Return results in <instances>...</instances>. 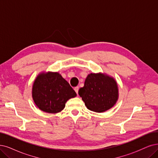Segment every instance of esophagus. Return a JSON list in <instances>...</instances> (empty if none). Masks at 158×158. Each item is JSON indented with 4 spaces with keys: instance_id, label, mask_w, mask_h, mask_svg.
Segmentation results:
<instances>
[{
    "instance_id": "obj_1",
    "label": "esophagus",
    "mask_w": 158,
    "mask_h": 158,
    "mask_svg": "<svg viewBox=\"0 0 158 158\" xmlns=\"http://www.w3.org/2000/svg\"><path fill=\"white\" fill-rule=\"evenodd\" d=\"M79 86H76V87H75L74 88V90L75 91V92L77 93V94H78V91H79Z\"/></svg>"
}]
</instances>
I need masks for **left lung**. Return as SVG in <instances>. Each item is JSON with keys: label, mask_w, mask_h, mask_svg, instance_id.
<instances>
[{"label": "left lung", "mask_w": 158, "mask_h": 158, "mask_svg": "<svg viewBox=\"0 0 158 158\" xmlns=\"http://www.w3.org/2000/svg\"><path fill=\"white\" fill-rule=\"evenodd\" d=\"M78 93L87 108L92 111L102 113L116 103L118 99V86L116 81L109 76L102 73H90Z\"/></svg>", "instance_id": "8db88e82"}]
</instances>
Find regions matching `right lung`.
<instances>
[{
    "label": "right lung",
    "instance_id": "add662e5",
    "mask_svg": "<svg viewBox=\"0 0 158 158\" xmlns=\"http://www.w3.org/2000/svg\"><path fill=\"white\" fill-rule=\"evenodd\" d=\"M76 96L72 87L56 72L40 75L33 84V100L37 107L46 113L61 111L69 99Z\"/></svg>",
    "mask_w": 158,
    "mask_h": 158
}]
</instances>
